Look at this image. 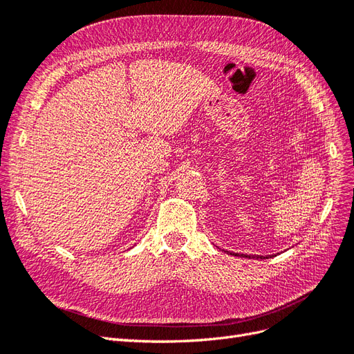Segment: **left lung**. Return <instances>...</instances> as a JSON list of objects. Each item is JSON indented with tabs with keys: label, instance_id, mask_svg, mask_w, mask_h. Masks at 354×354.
Masks as SVG:
<instances>
[{
	"label": "left lung",
	"instance_id": "8db88e82",
	"mask_svg": "<svg viewBox=\"0 0 354 354\" xmlns=\"http://www.w3.org/2000/svg\"><path fill=\"white\" fill-rule=\"evenodd\" d=\"M234 255V254H233ZM239 257V255H237ZM240 257H243V258H257V259H267L268 257L271 258L272 255H267V257H262V255H245V254H241Z\"/></svg>",
	"mask_w": 354,
	"mask_h": 354
}]
</instances>
